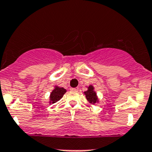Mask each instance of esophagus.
Segmentation results:
<instances>
[{"label":"esophagus","mask_w":152,"mask_h":152,"mask_svg":"<svg viewBox=\"0 0 152 152\" xmlns=\"http://www.w3.org/2000/svg\"><path fill=\"white\" fill-rule=\"evenodd\" d=\"M78 89H79L78 88H71V90H72V91H78Z\"/></svg>","instance_id":"esophagus-1"}]
</instances>
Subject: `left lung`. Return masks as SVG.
Listing matches in <instances>:
<instances>
[{
	"label": "left lung",
	"mask_w": 152,
	"mask_h": 152,
	"mask_svg": "<svg viewBox=\"0 0 152 152\" xmlns=\"http://www.w3.org/2000/svg\"><path fill=\"white\" fill-rule=\"evenodd\" d=\"M83 93L87 101L90 105H94L95 103H99V98L97 95V93L94 91V87L92 85H89L88 86H87V90Z\"/></svg>",
	"instance_id": "1"
}]
</instances>
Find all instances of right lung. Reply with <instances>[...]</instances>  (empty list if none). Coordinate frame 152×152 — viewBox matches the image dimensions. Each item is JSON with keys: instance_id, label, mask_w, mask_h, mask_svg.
Masks as SVG:
<instances>
[{"instance_id": "obj_1", "label": "right lung", "mask_w": 152, "mask_h": 152, "mask_svg": "<svg viewBox=\"0 0 152 152\" xmlns=\"http://www.w3.org/2000/svg\"><path fill=\"white\" fill-rule=\"evenodd\" d=\"M66 92V89H65L63 87H60L58 86H55V88L50 93L49 96V104H53L61 100L64 95V94Z\"/></svg>"}]
</instances>
